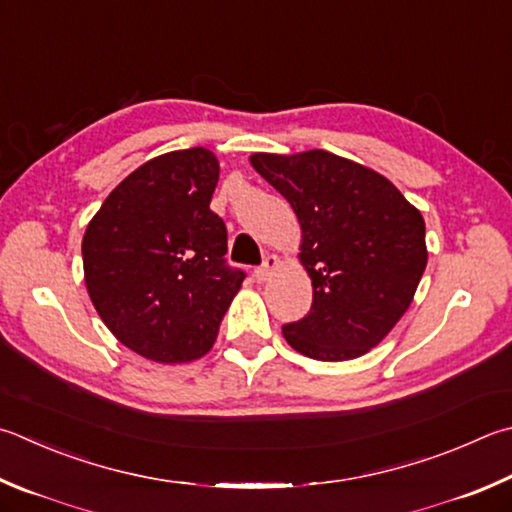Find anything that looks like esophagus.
I'll use <instances>...</instances> for the list:
<instances>
[{"mask_svg": "<svg viewBox=\"0 0 512 512\" xmlns=\"http://www.w3.org/2000/svg\"><path fill=\"white\" fill-rule=\"evenodd\" d=\"M277 266H280V259H277L275 255H268V257L264 259V264L255 268V280H257V282H266L268 277L273 275V271H275Z\"/></svg>", "mask_w": 512, "mask_h": 512, "instance_id": "esophagus-1", "label": "esophagus"}]
</instances>
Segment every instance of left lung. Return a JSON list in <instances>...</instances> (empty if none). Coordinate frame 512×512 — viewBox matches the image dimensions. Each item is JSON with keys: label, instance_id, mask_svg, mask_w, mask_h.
I'll return each instance as SVG.
<instances>
[{"label": "left lung", "instance_id": "obj_1", "mask_svg": "<svg viewBox=\"0 0 512 512\" xmlns=\"http://www.w3.org/2000/svg\"><path fill=\"white\" fill-rule=\"evenodd\" d=\"M255 170L291 203L313 304L288 322V345L315 360L376 347L412 304L427 264L425 221L385 176L331 152L253 154Z\"/></svg>", "mask_w": 512, "mask_h": 512}]
</instances>
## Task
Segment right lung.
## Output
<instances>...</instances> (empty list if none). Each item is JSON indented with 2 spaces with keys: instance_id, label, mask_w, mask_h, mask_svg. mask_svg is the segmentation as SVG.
<instances>
[{
  "instance_id": "obj_1",
  "label": "right lung",
  "mask_w": 512,
  "mask_h": 512,
  "mask_svg": "<svg viewBox=\"0 0 512 512\" xmlns=\"http://www.w3.org/2000/svg\"><path fill=\"white\" fill-rule=\"evenodd\" d=\"M219 181L203 147L147 161L120 181L89 221L82 262L91 302L109 331L143 358L197 360L246 273L226 262L228 230L210 210Z\"/></svg>"
}]
</instances>
